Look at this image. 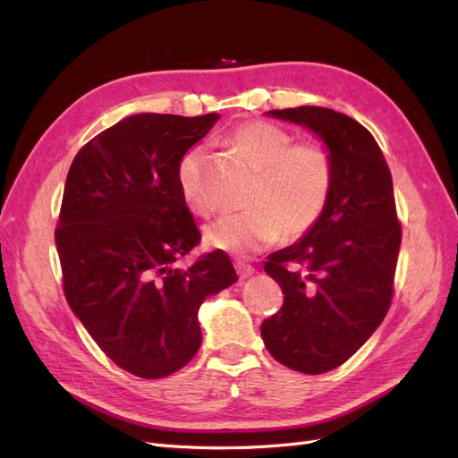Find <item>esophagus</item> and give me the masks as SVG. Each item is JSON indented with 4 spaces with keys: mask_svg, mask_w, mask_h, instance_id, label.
I'll use <instances>...</instances> for the list:
<instances>
[{
    "mask_svg": "<svg viewBox=\"0 0 458 458\" xmlns=\"http://www.w3.org/2000/svg\"><path fill=\"white\" fill-rule=\"evenodd\" d=\"M234 267H236V271H238V276H240V279H248L250 276H254V267H251L250 264H246V261H236L234 264Z\"/></svg>",
    "mask_w": 458,
    "mask_h": 458,
    "instance_id": "obj_1",
    "label": "esophagus"
}]
</instances>
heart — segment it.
<instances>
[{"instance_id":"heart-1","label":"heart","mask_w":458,"mask_h":458,"mask_svg":"<svg viewBox=\"0 0 458 458\" xmlns=\"http://www.w3.org/2000/svg\"><path fill=\"white\" fill-rule=\"evenodd\" d=\"M228 143L259 169L251 210L228 214L207 228L214 250L250 256L281 238L297 240L323 216L333 189V159L317 141L293 143V135L269 122L242 123ZM177 181L187 207L208 216L216 202L204 184V149H191L179 163Z\"/></svg>"}]
</instances>
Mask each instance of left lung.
Listing matches in <instances>:
<instances>
[{"mask_svg": "<svg viewBox=\"0 0 458 458\" xmlns=\"http://www.w3.org/2000/svg\"><path fill=\"white\" fill-rule=\"evenodd\" d=\"M267 115L305 125L333 159L323 216L293 246L267 256L266 274L285 299L261 323L277 362L325 374L346 362L390 309L402 244L392 173L374 135L344 114L299 106Z\"/></svg>", "mask_w": 458, "mask_h": 458, "instance_id": "obj_1", "label": "left lung"}]
</instances>
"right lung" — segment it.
I'll return each instance as SVG.
<instances>
[{"label":"right lung","mask_w":458,"mask_h":458,"mask_svg":"<svg viewBox=\"0 0 458 458\" xmlns=\"http://www.w3.org/2000/svg\"><path fill=\"white\" fill-rule=\"evenodd\" d=\"M218 118L130 115L86 143L66 177L55 230L64 297L104 354L145 379L191 362L204 299L238 281L222 250L174 266L200 242L179 163Z\"/></svg>","instance_id":"add662e5"}]
</instances>
